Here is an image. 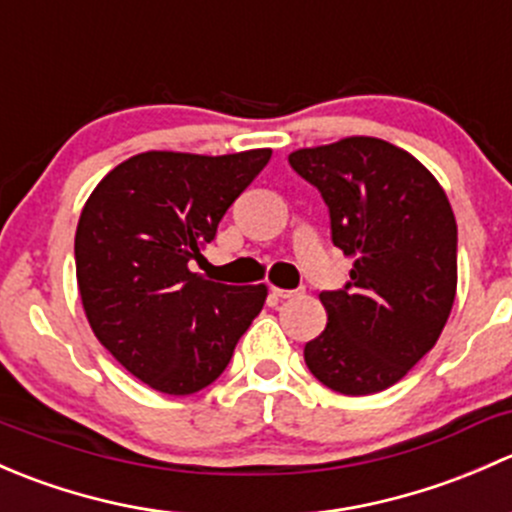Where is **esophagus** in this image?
Segmentation results:
<instances>
[{"mask_svg": "<svg viewBox=\"0 0 512 512\" xmlns=\"http://www.w3.org/2000/svg\"><path fill=\"white\" fill-rule=\"evenodd\" d=\"M272 292H275V297H280V299H292V297H297V294H302V289H282V287H272Z\"/></svg>", "mask_w": 512, "mask_h": 512, "instance_id": "34e87169", "label": "esophagus"}]
</instances>
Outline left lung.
<instances>
[{
	"label": "left lung",
	"mask_w": 512,
	"mask_h": 512,
	"mask_svg": "<svg viewBox=\"0 0 512 512\" xmlns=\"http://www.w3.org/2000/svg\"><path fill=\"white\" fill-rule=\"evenodd\" d=\"M322 193L332 242L352 257V282L322 292L327 327L304 347L332 391L366 396L394 386L431 352L458 285V227L431 170L381 138L352 136L289 153Z\"/></svg>",
	"instance_id": "8db88e82"
}]
</instances>
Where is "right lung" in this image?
I'll list each match as a JSON object with an SVG mask.
<instances>
[{
	"label": "right lung",
	"instance_id": "right-lung-1",
	"mask_svg": "<svg viewBox=\"0 0 512 512\" xmlns=\"http://www.w3.org/2000/svg\"><path fill=\"white\" fill-rule=\"evenodd\" d=\"M270 156L138 153L81 210L74 255L86 319L113 359L160 394L213 384L265 304L267 285H220L190 267Z\"/></svg>",
	"mask_w": 512,
	"mask_h": 512
}]
</instances>
